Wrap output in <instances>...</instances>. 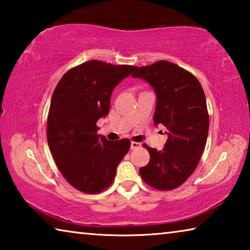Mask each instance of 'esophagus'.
Masks as SVG:
<instances>
[{
    "label": "esophagus",
    "mask_w": 250,
    "mask_h": 250,
    "mask_svg": "<svg viewBox=\"0 0 250 250\" xmlns=\"http://www.w3.org/2000/svg\"><path fill=\"white\" fill-rule=\"evenodd\" d=\"M138 147H140V143H138V142H131V150H135V149H138Z\"/></svg>",
    "instance_id": "1"
}]
</instances>
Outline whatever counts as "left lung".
<instances>
[{
    "label": "left lung",
    "mask_w": 250,
    "mask_h": 250,
    "mask_svg": "<svg viewBox=\"0 0 250 250\" xmlns=\"http://www.w3.org/2000/svg\"><path fill=\"white\" fill-rule=\"evenodd\" d=\"M132 77L154 88L158 99L153 121L168 130L161 151L143 145L150 161L139 172L151 188L171 191L193 174L204 151L209 126L204 90L192 73L167 61L137 67Z\"/></svg>",
    "instance_id": "1"
}]
</instances>
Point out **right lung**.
I'll return each mask as SVG.
<instances>
[{"mask_svg":"<svg viewBox=\"0 0 250 250\" xmlns=\"http://www.w3.org/2000/svg\"><path fill=\"white\" fill-rule=\"evenodd\" d=\"M135 68L92 59L69 69L55 88L46 126L48 146L62 176L80 192L108 188L128 153L129 139L108 141L97 133L96 124L108 115L115 87Z\"/></svg>","mask_w":250,"mask_h":250,"instance_id":"1","label":"right lung"}]
</instances>
